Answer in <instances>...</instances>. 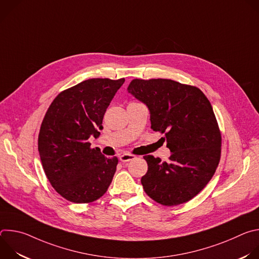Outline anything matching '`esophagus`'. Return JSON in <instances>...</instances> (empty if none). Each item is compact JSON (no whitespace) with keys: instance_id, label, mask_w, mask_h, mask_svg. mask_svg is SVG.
<instances>
[{"instance_id":"34e87169","label":"esophagus","mask_w":259,"mask_h":259,"mask_svg":"<svg viewBox=\"0 0 259 259\" xmlns=\"http://www.w3.org/2000/svg\"><path fill=\"white\" fill-rule=\"evenodd\" d=\"M119 159H120L121 162H129V161L134 160V159H135V156H134V155H131V154L125 153V154L121 155V156L119 157Z\"/></svg>"}]
</instances>
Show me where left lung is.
Segmentation results:
<instances>
[{
    "instance_id": "8db88e82",
    "label": "left lung",
    "mask_w": 259,
    "mask_h": 259,
    "mask_svg": "<svg viewBox=\"0 0 259 259\" xmlns=\"http://www.w3.org/2000/svg\"><path fill=\"white\" fill-rule=\"evenodd\" d=\"M127 90L149 108L151 128L165 133L171 152L168 162L143 157L144 192L164 206L190 201L206 187L220 160L221 135L210 101L199 88L168 79H135Z\"/></svg>"
}]
</instances>
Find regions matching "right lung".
Listing matches in <instances>:
<instances>
[{"instance_id": "add662e5", "label": "right lung", "mask_w": 259, "mask_h": 259, "mask_svg": "<svg viewBox=\"0 0 259 259\" xmlns=\"http://www.w3.org/2000/svg\"><path fill=\"white\" fill-rule=\"evenodd\" d=\"M125 79H89L59 93L42 122L38 149L54 190L73 203H91L107 191L118 158L91 149L105 110Z\"/></svg>"}]
</instances>
